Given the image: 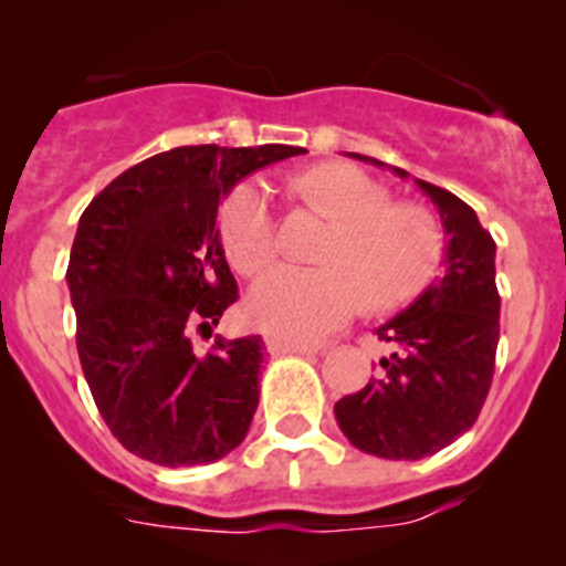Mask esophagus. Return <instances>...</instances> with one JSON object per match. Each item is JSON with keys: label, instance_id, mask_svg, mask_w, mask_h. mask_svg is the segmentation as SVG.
I'll return each instance as SVG.
<instances>
[{"label": "esophagus", "instance_id": "esophagus-1", "mask_svg": "<svg viewBox=\"0 0 566 566\" xmlns=\"http://www.w3.org/2000/svg\"><path fill=\"white\" fill-rule=\"evenodd\" d=\"M268 350H271V356H287V353H295V356H317V347L298 345V342L290 339H268Z\"/></svg>", "mask_w": 566, "mask_h": 566}]
</instances>
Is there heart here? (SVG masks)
Segmentation results:
<instances>
[{
	"label": "heart",
	"instance_id": "b5f03b06",
	"mask_svg": "<svg viewBox=\"0 0 566 566\" xmlns=\"http://www.w3.org/2000/svg\"><path fill=\"white\" fill-rule=\"evenodd\" d=\"M298 188L336 219L325 265H282L262 276L247 298L254 328L290 342L317 339L364 304L375 312L405 304L436 276L443 235L424 208L391 202L378 180L347 164H319L298 177ZM219 230L227 256L247 276L276 260V216L265 182L232 188Z\"/></svg>",
	"mask_w": 566,
	"mask_h": 566
}]
</instances>
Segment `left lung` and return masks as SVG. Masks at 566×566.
I'll use <instances>...</instances> for the list:
<instances>
[{
    "label": "left lung",
    "instance_id": "1",
    "mask_svg": "<svg viewBox=\"0 0 566 566\" xmlns=\"http://www.w3.org/2000/svg\"><path fill=\"white\" fill-rule=\"evenodd\" d=\"M350 156L386 167L378 158ZM391 172L408 177L399 167ZM416 186L441 216L447 271L375 331L394 347L389 358H380L384 375L334 405L347 441L384 460L430 458L471 430L493 384L501 328L495 241L452 191L427 180Z\"/></svg>",
    "mask_w": 566,
    "mask_h": 566
}]
</instances>
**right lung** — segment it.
Masks as SVG:
<instances>
[{
    "instance_id": "1",
    "label": "right lung",
    "mask_w": 566,
    "mask_h": 566,
    "mask_svg": "<svg viewBox=\"0 0 566 566\" xmlns=\"http://www.w3.org/2000/svg\"><path fill=\"white\" fill-rule=\"evenodd\" d=\"M304 147H175L125 169L87 205L67 262L84 378L112 436L156 465L216 462L260 402V336L210 339L238 284L219 205L243 177Z\"/></svg>"
}]
</instances>
